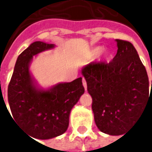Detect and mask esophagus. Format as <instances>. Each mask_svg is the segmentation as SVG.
<instances>
[{"label": "esophagus", "mask_w": 152, "mask_h": 152, "mask_svg": "<svg viewBox=\"0 0 152 152\" xmlns=\"http://www.w3.org/2000/svg\"><path fill=\"white\" fill-rule=\"evenodd\" d=\"M83 86L85 87V90H86L87 89V85H86V81L85 78H83Z\"/></svg>", "instance_id": "esophagus-1"}]
</instances>
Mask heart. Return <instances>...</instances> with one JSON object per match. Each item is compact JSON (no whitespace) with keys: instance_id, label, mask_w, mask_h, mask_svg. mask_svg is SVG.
<instances>
[{"instance_id":"b5f03b06","label":"heart","mask_w":152,"mask_h":152,"mask_svg":"<svg viewBox=\"0 0 152 152\" xmlns=\"http://www.w3.org/2000/svg\"><path fill=\"white\" fill-rule=\"evenodd\" d=\"M89 55L92 58H95L98 56L100 60H104L109 58L110 52L107 48H104L102 46H96L89 50Z\"/></svg>"}]
</instances>
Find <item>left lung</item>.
I'll use <instances>...</instances> for the list:
<instances>
[{
	"label": "left lung",
	"mask_w": 152,
	"mask_h": 152,
	"mask_svg": "<svg viewBox=\"0 0 152 152\" xmlns=\"http://www.w3.org/2000/svg\"><path fill=\"white\" fill-rule=\"evenodd\" d=\"M115 41L117 54L109 64H88L81 73L93 99L97 128L117 136L129 131L148 103H152V81L149 95L147 71L135 48L128 41Z\"/></svg>",
	"instance_id": "1"
}]
</instances>
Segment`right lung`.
<instances>
[{
  "label": "right lung",
  "instance_id": "obj_1",
  "mask_svg": "<svg viewBox=\"0 0 152 152\" xmlns=\"http://www.w3.org/2000/svg\"><path fill=\"white\" fill-rule=\"evenodd\" d=\"M55 44L31 43L18 57L8 86V102L15 122L31 137L48 140L68 128L69 115L85 93L82 77L50 87L39 86L29 66L34 56L53 49Z\"/></svg>",
  "mask_w": 152,
  "mask_h": 152
}]
</instances>
